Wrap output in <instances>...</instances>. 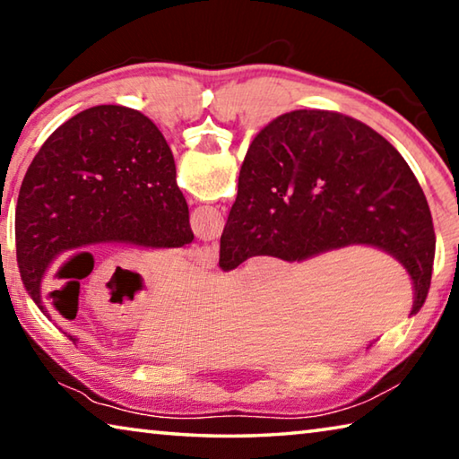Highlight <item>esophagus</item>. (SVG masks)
<instances>
[{
	"mask_svg": "<svg viewBox=\"0 0 459 459\" xmlns=\"http://www.w3.org/2000/svg\"><path fill=\"white\" fill-rule=\"evenodd\" d=\"M192 257L200 267L212 269V267H216V263H219V245H216V243L202 245V247L196 248V251H194Z\"/></svg>",
	"mask_w": 459,
	"mask_h": 459,
	"instance_id": "esophagus-1",
	"label": "esophagus"
}]
</instances>
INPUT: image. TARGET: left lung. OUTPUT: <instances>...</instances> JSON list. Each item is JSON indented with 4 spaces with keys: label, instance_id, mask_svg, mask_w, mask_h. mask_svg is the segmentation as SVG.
Returning <instances> with one entry per match:
<instances>
[{
    "label": "left lung",
    "instance_id": "left-lung-1",
    "mask_svg": "<svg viewBox=\"0 0 459 459\" xmlns=\"http://www.w3.org/2000/svg\"><path fill=\"white\" fill-rule=\"evenodd\" d=\"M192 238L172 150L152 119L121 105L62 123L30 164L15 206L22 281L46 314L42 281L62 255L92 245L178 248Z\"/></svg>",
    "mask_w": 459,
    "mask_h": 459
}]
</instances>
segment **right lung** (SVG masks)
I'll use <instances>...</instances> for the list:
<instances>
[{
	"label": "right lung",
	"mask_w": 459,
	"mask_h": 459,
	"mask_svg": "<svg viewBox=\"0 0 459 459\" xmlns=\"http://www.w3.org/2000/svg\"><path fill=\"white\" fill-rule=\"evenodd\" d=\"M375 247L397 259L419 312L429 291L435 232L425 194L401 153L362 121L298 108L248 145L238 192L221 235L222 271L253 255L307 261Z\"/></svg>",
	"instance_id": "obj_1"
}]
</instances>
